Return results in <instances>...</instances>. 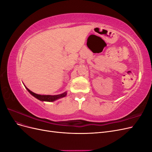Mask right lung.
Instances as JSON below:
<instances>
[{
  "instance_id": "obj_1",
  "label": "right lung",
  "mask_w": 152,
  "mask_h": 152,
  "mask_svg": "<svg viewBox=\"0 0 152 152\" xmlns=\"http://www.w3.org/2000/svg\"><path fill=\"white\" fill-rule=\"evenodd\" d=\"M26 89L28 90V91L29 93L32 95L34 96V97H35L36 98H37L38 99L40 100V101H45V102H54V101L56 100L59 98H61L63 97H65V96L66 95V93H64L63 94H59V95H54V96H50V95H40V94H35L33 92L31 91L30 90H29L27 87H26Z\"/></svg>"
}]
</instances>
